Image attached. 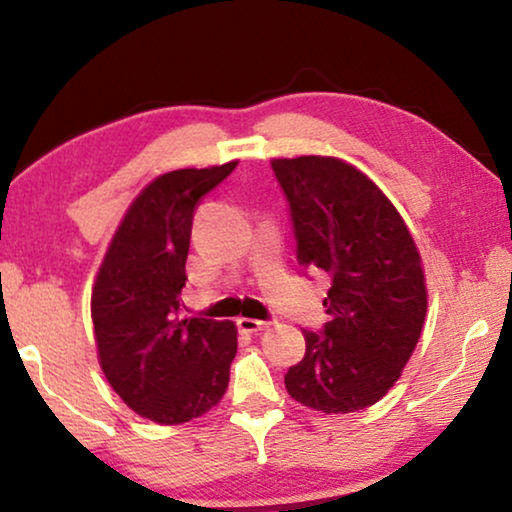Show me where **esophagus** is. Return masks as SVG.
I'll return each instance as SVG.
<instances>
[{
	"label": "esophagus",
	"mask_w": 512,
	"mask_h": 512,
	"mask_svg": "<svg viewBox=\"0 0 512 512\" xmlns=\"http://www.w3.org/2000/svg\"><path fill=\"white\" fill-rule=\"evenodd\" d=\"M269 324H271V322H266V319H250V317H241V319H239V329L246 331V333L264 331Z\"/></svg>",
	"instance_id": "esophagus-1"
}]
</instances>
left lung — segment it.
I'll return each mask as SVG.
<instances>
[{
	"mask_svg": "<svg viewBox=\"0 0 512 512\" xmlns=\"http://www.w3.org/2000/svg\"><path fill=\"white\" fill-rule=\"evenodd\" d=\"M301 271L324 273L326 322L303 331L305 356L285 375L296 402L349 414L384 398L421 338L427 292L421 255L398 209L338 158H278Z\"/></svg>",
	"mask_w": 512,
	"mask_h": 512,
	"instance_id": "obj_1",
	"label": "left lung"
}]
</instances>
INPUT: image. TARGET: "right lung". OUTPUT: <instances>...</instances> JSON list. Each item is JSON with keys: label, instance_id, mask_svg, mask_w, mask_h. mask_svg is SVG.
I'll return each mask as SVG.
<instances>
[{"label": "right lung", "instance_id": "obj_1", "mask_svg": "<svg viewBox=\"0 0 512 512\" xmlns=\"http://www.w3.org/2000/svg\"><path fill=\"white\" fill-rule=\"evenodd\" d=\"M236 160L174 170L142 190L121 220L91 294L105 379L149 421L179 425L223 400L236 356L227 319H181L193 211Z\"/></svg>", "mask_w": 512, "mask_h": 512}]
</instances>
